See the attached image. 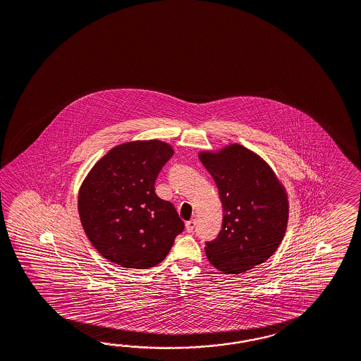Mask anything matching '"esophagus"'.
Segmentation results:
<instances>
[{
	"instance_id": "esophagus-1",
	"label": "esophagus",
	"mask_w": 361,
	"mask_h": 361,
	"mask_svg": "<svg viewBox=\"0 0 361 361\" xmlns=\"http://www.w3.org/2000/svg\"><path fill=\"white\" fill-rule=\"evenodd\" d=\"M195 221H189V222H186L185 228L188 233H193V230H195Z\"/></svg>"
}]
</instances>
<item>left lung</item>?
I'll return each instance as SVG.
<instances>
[{
	"label": "left lung",
	"instance_id": "obj_1",
	"mask_svg": "<svg viewBox=\"0 0 361 361\" xmlns=\"http://www.w3.org/2000/svg\"><path fill=\"white\" fill-rule=\"evenodd\" d=\"M198 157L214 178L224 207L222 230L206 242V256L221 272L250 271L283 242L289 216L285 188L260 156L240 145Z\"/></svg>",
	"mask_w": 361,
	"mask_h": 361
}]
</instances>
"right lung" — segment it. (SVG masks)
I'll list each match as a JSON object with an SVG mask.
<instances>
[{
  "mask_svg": "<svg viewBox=\"0 0 361 361\" xmlns=\"http://www.w3.org/2000/svg\"><path fill=\"white\" fill-rule=\"evenodd\" d=\"M173 155L161 140L111 148L78 192V214L92 245L111 263L147 269L166 259L184 222L155 193L157 175Z\"/></svg>",
  "mask_w": 361,
  "mask_h": 361,
  "instance_id": "obj_1",
  "label": "right lung"
}]
</instances>
